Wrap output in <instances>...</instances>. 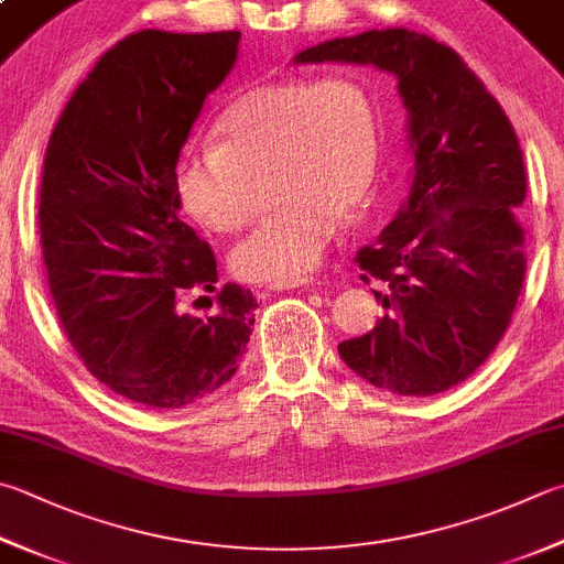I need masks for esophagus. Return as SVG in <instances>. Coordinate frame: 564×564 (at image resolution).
<instances>
[{
	"mask_svg": "<svg viewBox=\"0 0 564 564\" xmlns=\"http://www.w3.org/2000/svg\"><path fill=\"white\" fill-rule=\"evenodd\" d=\"M312 282H314V278H290V280H274L268 286L274 292H280V290H296V286H306Z\"/></svg>",
	"mask_w": 564,
	"mask_h": 564,
	"instance_id": "1",
	"label": "esophagus"
}]
</instances>
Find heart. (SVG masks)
Returning a JSON list of instances; mask_svg holds the SVG:
<instances>
[{"mask_svg":"<svg viewBox=\"0 0 564 564\" xmlns=\"http://www.w3.org/2000/svg\"><path fill=\"white\" fill-rule=\"evenodd\" d=\"M218 137L178 156L176 196L196 223L228 236L258 210L254 174L274 169L282 204L232 252L248 280L302 278L332 246L344 210L366 206L378 184L380 110L350 73L254 85L223 110Z\"/></svg>","mask_w":564,"mask_h":564,"instance_id":"heart-1","label":"heart"}]
</instances>
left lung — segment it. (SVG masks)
Listing matches in <instances>:
<instances>
[{"label":"left lung","instance_id":"left-lung-1","mask_svg":"<svg viewBox=\"0 0 564 564\" xmlns=\"http://www.w3.org/2000/svg\"><path fill=\"white\" fill-rule=\"evenodd\" d=\"M373 63L410 110V196L356 252L382 318L338 344L344 364L395 395H437L501 341L525 280V166L501 105L454 48L410 29H373L302 51L296 63Z\"/></svg>","mask_w":564,"mask_h":564}]
</instances>
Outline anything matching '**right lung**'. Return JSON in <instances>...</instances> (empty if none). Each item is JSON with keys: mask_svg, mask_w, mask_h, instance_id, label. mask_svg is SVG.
Segmentation results:
<instances>
[{"mask_svg": "<svg viewBox=\"0 0 564 564\" xmlns=\"http://www.w3.org/2000/svg\"><path fill=\"white\" fill-rule=\"evenodd\" d=\"M240 31L144 29L108 48L63 108L44 156L41 252L83 366L152 410L208 398L238 370L254 322L240 284L216 290V254L178 218L174 172ZM216 291L206 319L183 312Z\"/></svg>", "mask_w": 564, "mask_h": 564, "instance_id": "add662e5", "label": "right lung"}]
</instances>
